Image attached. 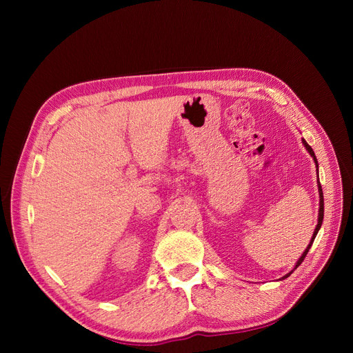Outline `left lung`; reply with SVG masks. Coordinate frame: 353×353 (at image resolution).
Wrapping results in <instances>:
<instances>
[{
  "label": "left lung",
  "mask_w": 353,
  "mask_h": 353,
  "mask_svg": "<svg viewBox=\"0 0 353 353\" xmlns=\"http://www.w3.org/2000/svg\"><path fill=\"white\" fill-rule=\"evenodd\" d=\"M303 144H305V147H306V150L309 152V154H311L312 157H314V160H315V165H316V168H318V162H316V157H315V153H314V150L311 148V145H309L305 140H303ZM318 191H319V215H318V223H316V228H315V231H314V236H312V239H311V243L307 244V248H306V250L303 252V254L301 256V258H299V261H297V263H296V266H294V270L297 268L299 265H301L302 262H303V259H305V256L307 254V252H309V249H311V245H312V243H314V240H315V237H316V234H318V231H319V228H321V225H323V219H324V197H323V188H321V184H319V181H318ZM293 272V271H292ZM292 272H288L287 275H284L283 279H287L288 275H290Z\"/></svg>",
  "instance_id": "left-lung-1"
}]
</instances>
